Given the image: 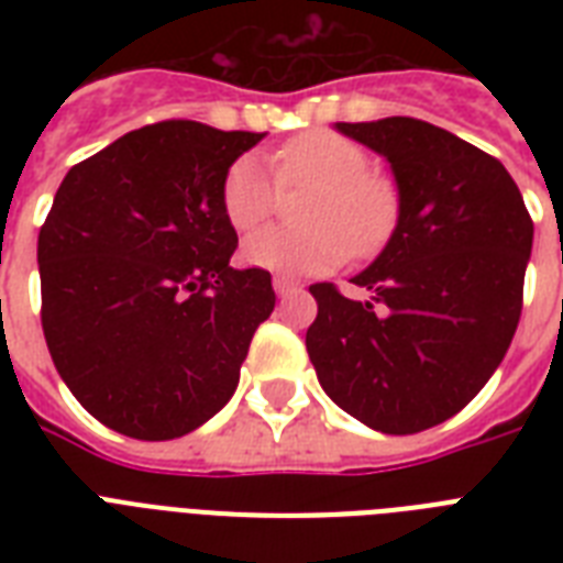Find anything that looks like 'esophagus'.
I'll use <instances>...</instances> for the list:
<instances>
[{
  "instance_id": "34e87169",
  "label": "esophagus",
  "mask_w": 563,
  "mask_h": 563,
  "mask_svg": "<svg viewBox=\"0 0 563 563\" xmlns=\"http://www.w3.org/2000/svg\"><path fill=\"white\" fill-rule=\"evenodd\" d=\"M274 291H277V295H289V291H295L298 289V283L291 280V277H286V274H274Z\"/></svg>"
}]
</instances>
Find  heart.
Segmentation results:
<instances>
[{"mask_svg": "<svg viewBox=\"0 0 563 563\" xmlns=\"http://www.w3.org/2000/svg\"><path fill=\"white\" fill-rule=\"evenodd\" d=\"M274 175L260 154H242L221 180V210L239 233L260 228L280 207L283 187H316L300 228H265L245 239L242 256L256 268L321 274L351 254L368 256L391 239L400 221V187L371 169L368 152L333 131L291 136L274 154Z\"/></svg>", "mask_w": 563, "mask_h": 563, "instance_id": "1", "label": "heart"}]
</instances>
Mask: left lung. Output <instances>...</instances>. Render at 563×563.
<instances>
[{
  "label": "left lung",
  "mask_w": 563,
  "mask_h": 563,
  "mask_svg": "<svg viewBox=\"0 0 563 563\" xmlns=\"http://www.w3.org/2000/svg\"><path fill=\"white\" fill-rule=\"evenodd\" d=\"M391 163L400 221L371 268V300L312 283L307 330L318 383L347 415L385 435L444 423L482 391L523 309L532 216L506 166L411 117L339 122Z\"/></svg>",
  "instance_id": "8db88e82"
}]
</instances>
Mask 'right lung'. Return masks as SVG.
<instances>
[{"instance_id":"1","label":"right lung","mask_w":563,"mask_h":563,"mask_svg":"<svg viewBox=\"0 0 563 563\" xmlns=\"http://www.w3.org/2000/svg\"><path fill=\"white\" fill-rule=\"evenodd\" d=\"M263 140L163 119L75 163L37 239L40 321L57 374L104 427L140 441L198 429L233 397L265 268H230V163Z\"/></svg>"}]
</instances>
